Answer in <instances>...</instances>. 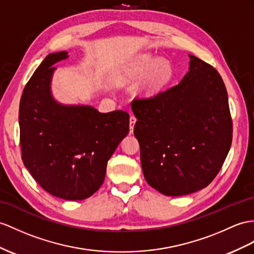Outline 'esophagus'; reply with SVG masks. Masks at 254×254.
I'll use <instances>...</instances> for the list:
<instances>
[{
    "label": "esophagus",
    "mask_w": 254,
    "mask_h": 254,
    "mask_svg": "<svg viewBox=\"0 0 254 254\" xmlns=\"http://www.w3.org/2000/svg\"><path fill=\"white\" fill-rule=\"evenodd\" d=\"M137 122V119H135L134 115H130V119H129V129H130V133L133 132V127L134 124Z\"/></svg>",
    "instance_id": "1"
}]
</instances>
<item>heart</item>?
Here are the masks:
<instances>
[{"label":"heart","mask_w":254,"mask_h":254,"mask_svg":"<svg viewBox=\"0 0 254 254\" xmlns=\"http://www.w3.org/2000/svg\"><path fill=\"white\" fill-rule=\"evenodd\" d=\"M148 70L150 72L143 85V91L147 95L154 94L162 88L172 76V67L168 61L155 58L151 55L141 56L130 69V75L140 77L145 75Z\"/></svg>","instance_id":"b5f03b06"}]
</instances>
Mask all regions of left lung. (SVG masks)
<instances>
[{"instance_id":"left-lung-1","label":"left lung","mask_w":254,"mask_h":254,"mask_svg":"<svg viewBox=\"0 0 254 254\" xmlns=\"http://www.w3.org/2000/svg\"><path fill=\"white\" fill-rule=\"evenodd\" d=\"M190 58V71L180 83L131 102L144 178L167 196L208 187L232 145L223 79L212 65L195 56Z\"/></svg>"}]
</instances>
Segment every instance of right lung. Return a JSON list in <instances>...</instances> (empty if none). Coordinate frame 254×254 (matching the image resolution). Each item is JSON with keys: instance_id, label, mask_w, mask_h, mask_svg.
<instances>
[{"instance_id": "right-lung-1", "label": "right lung", "mask_w": 254, "mask_h": 254, "mask_svg": "<svg viewBox=\"0 0 254 254\" xmlns=\"http://www.w3.org/2000/svg\"><path fill=\"white\" fill-rule=\"evenodd\" d=\"M66 52L49 54L31 76L19 104L21 158L42 189L66 200L88 198L101 187L107 164L129 132V114L100 113L89 106H63L51 94L54 64Z\"/></svg>"}]
</instances>
